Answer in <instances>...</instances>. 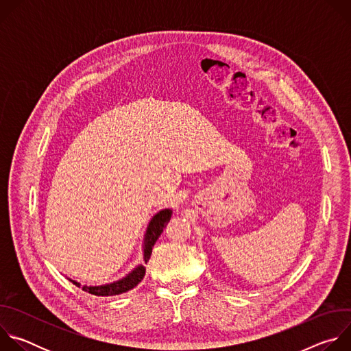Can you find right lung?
<instances>
[{"instance_id": "add662e5", "label": "right lung", "mask_w": 351, "mask_h": 351, "mask_svg": "<svg viewBox=\"0 0 351 351\" xmlns=\"http://www.w3.org/2000/svg\"><path fill=\"white\" fill-rule=\"evenodd\" d=\"M171 215H172V210H162L158 214H156L152 221H149V223L147 226L145 236H144V263L145 264L149 260V256H152V253H153V247H154L157 239L161 236V233L164 232V228L169 222ZM144 275H145V268L143 265H138L129 275L122 278L121 280H117L110 285H103V286H83L82 289L94 295H117V294H122V293L133 289L134 286H137L143 280ZM72 282L80 287V283H77L75 280H72Z\"/></svg>"}]
</instances>
